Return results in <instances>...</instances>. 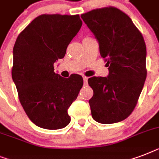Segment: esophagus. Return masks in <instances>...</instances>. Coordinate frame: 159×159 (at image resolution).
<instances>
[{
	"label": "esophagus",
	"mask_w": 159,
	"mask_h": 159,
	"mask_svg": "<svg viewBox=\"0 0 159 159\" xmlns=\"http://www.w3.org/2000/svg\"><path fill=\"white\" fill-rule=\"evenodd\" d=\"M87 81H88V77H83V82H84V85L87 84Z\"/></svg>",
	"instance_id": "1"
}]
</instances>
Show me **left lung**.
<instances>
[{
	"label": "left lung",
	"instance_id": "1",
	"mask_svg": "<svg viewBox=\"0 0 159 159\" xmlns=\"http://www.w3.org/2000/svg\"><path fill=\"white\" fill-rule=\"evenodd\" d=\"M81 17L98 41L109 70L107 77L88 79L93 90L89 100L92 118L98 123H117L132 113L144 85L145 42L131 19L116 7L92 10Z\"/></svg>",
	"mask_w": 159,
	"mask_h": 159
}]
</instances>
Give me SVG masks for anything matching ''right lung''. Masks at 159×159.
Masks as SVG:
<instances>
[{"mask_svg": "<svg viewBox=\"0 0 159 159\" xmlns=\"http://www.w3.org/2000/svg\"><path fill=\"white\" fill-rule=\"evenodd\" d=\"M78 15H41L16 39L12 79L26 115L39 127L62 129L70 123L67 110L83 85L82 76L64 78L53 64L65 56L82 27Z\"/></svg>", "mask_w": 159, "mask_h": 159, "instance_id": "add662e5", "label": "right lung"}]
</instances>
